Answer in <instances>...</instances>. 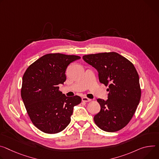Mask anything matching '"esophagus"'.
Returning a JSON list of instances; mask_svg holds the SVG:
<instances>
[{"instance_id":"esophagus-1","label":"esophagus","mask_w":159,"mask_h":159,"mask_svg":"<svg viewBox=\"0 0 159 159\" xmlns=\"http://www.w3.org/2000/svg\"><path fill=\"white\" fill-rule=\"evenodd\" d=\"M82 101L84 102H91V99H89V98H88L87 97H82Z\"/></svg>"}]
</instances>
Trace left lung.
<instances>
[{"label": "left lung", "instance_id": "8db88e82", "mask_svg": "<svg viewBox=\"0 0 159 159\" xmlns=\"http://www.w3.org/2000/svg\"><path fill=\"white\" fill-rule=\"evenodd\" d=\"M82 59L98 71L101 83L108 85V99H97L101 110L94 115V122L107 132L120 130L132 119L141 98L134 66L115 52L85 55Z\"/></svg>", "mask_w": 159, "mask_h": 159}]
</instances>
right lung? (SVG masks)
<instances>
[{"label": "right lung", "mask_w": 159, "mask_h": 159, "mask_svg": "<svg viewBox=\"0 0 159 159\" xmlns=\"http://www.w3.org/2000/svg\"><path fill=\"white\" fill-rule=\"evenodd\" d=\"M80 57L48 54L28 67L23 77L21 96L27 113L41 131L55 134L70 124L75 106L81 102L79 96L68 97L59 91L66 80L68 66Z\"/></svg>", "instance_id": "right-lung-1"}]
</instances>
